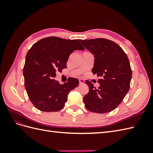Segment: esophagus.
Returning <instances> with one entry per match:
<instances>
[{"instance_id": "esophagus-1", "label": "esophagus", "mask_w": 153, "mask_h": 153, "mask_svg": "<svg viewBox=\"0 0 153 153\" xmlns=\"http://www.w3.org/2000/svg\"><path fill=\"white\" fill-rule=\"evenodd\" d=\"M84 80H83V79H82V78H80V79H79V83H80V84H84Z\"/></svg>"}]
</instances>
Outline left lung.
Returning <instances> with one entry per match:
<instances>
[{"mask_svg":"<svg viewBox=\"0 0 153 153\" xmlns=\"http://www.w3.org/2000/svg\"><path fill=\"white\" fill-rule=\"evenodd\" d=\"M94 56L92 71L99 77L100 87L94 88L86 81L89 91L84 97L86 108L92 112L104 114L116 108L130 87L132 71L126 54L112 41L104 38L79 39Z\"/></svg>","mask_w":153,"mask_h":153,"instance_id":"obj_1","label":"left lung"}]
</instances>
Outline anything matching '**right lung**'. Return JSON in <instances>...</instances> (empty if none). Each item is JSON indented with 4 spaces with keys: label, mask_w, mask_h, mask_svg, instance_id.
<instances>
[{
    "label": "right lung",
    "mask_w": 153,
    "mask_h": 153,
    "mask_svg": "<svg viewBox=\"0 0 153 153\" xmlns=\"http://www.w3.org/2000/svg\"><path fill=\"white\" fill-rule=\"evenodd\" d=\"M84 48L76 39L48 37L38 41L27 52L23 70L25 87L30 101L43 112H57L64 108L69 92L79 81L69 78L60 84L54 79L57 71L66 68L69 55Z\"/></svg>",
    "instance_id": "1"
}]
</instances>
